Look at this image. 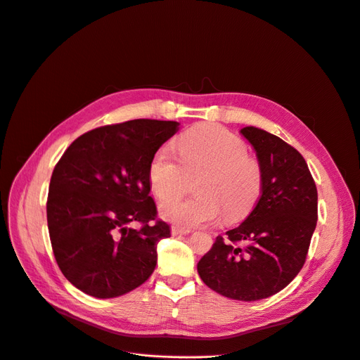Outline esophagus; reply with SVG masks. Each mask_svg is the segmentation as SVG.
<instances>
[{
	"instance_id": "1",
	"label": "esophagus",
	"mask_w": 360,
	"mask_h": 360,
	"mask_svg": "<svg viewBox=\"0 0 360 360\" xmlns=\"http://www.w3.org/2000/svg\"><path fill=\"white\" fill-rule=\"evenodd\" d=\"M188 229H184V228H180V226H172V234L173 236H187L188 234Z\"/></svg>"
}]
</instances>
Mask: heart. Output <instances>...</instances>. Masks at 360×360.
I'll list each match as a JSON object with an SVG mask.
<instances>
[{"label":"heart","instance_id":"obj_1","mask_svg":"<svg viewBox=\"0 0 360 360\" xmlns=\"http://www.w3.org/2000/svg\"><path fill=\"white\" fill-rule=\"evenodd\" d=\"M179 160L158 150L151 160L150 184L158 199L181 193L187 176H200L195 198H172L160 205L164 219L183 228L238 221L255 206L262 188L259 162L247 155L245 143L218 124L203 123L176 142Z\"/></svg>","mask_w":360,"mask_h":360}]
</instances>
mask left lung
I'll return each instance as SVG.
<instances>
[{"label": "left lung", "instance_id": "1", "mask_svg": "<svg viewBox=\"0 0 360 360\" xmlns=\"http://www.w3.org/2000/svg\"><path fill=\"white\" fill-rule=\"evenodd\" d=\"M240 132L256 151L262 195L243 224L226 231V238L217 237L198 271L219 295L250 302L278 293L302 269L319 218V195L293 146L255 126Z\"/></svg>", "mask_w": 360, "mask_h": 360}]
</instances>
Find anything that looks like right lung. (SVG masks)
<instances>
[{"label": "right lung", "instance_id": "1", "mask_svg": "<svg viewBox=\"0 0 360 360\" xmlns=\"http://www.w3.org/2000/svg\"><path fill=\"white\" fill-rule=\"evenodd\" d=\"M179 124L135 119L101 126L77 138L55 165L46 203L53 256L84 293L116 298L153 274L157 244L172 234L157 219L148 172ZM134 221L141 228L129 227Z\"/></svg>", "mask_w": 360, "mask_h": 360}]
</instances>
